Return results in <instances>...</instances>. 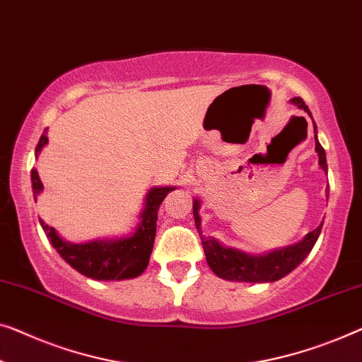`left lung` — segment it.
I'll return each instance as SVG.
<instances>
[{
    "label": "left lung",
    "instance_id": "obj_1",
    "mask_svg": "<svg viewBox=\"0 0 362 362\" xmlns=\"http://www.w3.org/2000/svg\"><path fill=\"white\" fill-rule=\"evenodd\" d=\"M291 101L294 103L297 107L303 109V111L312 117V114L308 111V107L305 106V103H303L302 98H292ZM313 125H315V122H313ZM313 132H315V150L318 153V165L322 166L323 171H327L328 170L327 156H325L323 146L317 139V127H313ZM327 197H328V189H327ZM199 207H201V202H199V199H194V204H192L194 222H196L199 237L202 240L207 264L211 266V269L216 272L218 277H222V279H227V281L274 282L277 279H281V277L289 274L292 269H296L297 266L307 258V255L310 253L313 245H315V242L318 240V235H320L322 225H323L320 223L315 230H312L310 233H307L302 242L286 246V248H281V250H274L268 255L255 256V255L243 253V251L240 250L227 248V246L220 245L214 237H202Z\"/></svg>",
    "mask_w": 362,
    "mask_h": 362
}]
</instances>
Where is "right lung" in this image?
Listing matches in <instances>:
<instances>
[{
    "instance_id": "obj_1",
    "label": "right lung",
    "mask_w": 362,
    "mask_h": 362,
    "mask_svg": "<svg viewBox=\"0 0 362 362\" xmlns=\"http://www.w3.org/2000/svg\"><path fill=\"white\" fill-rule=\"evenodd\" d=\"M44 132L45 134H42L39 144L35 146V156L49 142L47 129ZM30 180H33L34 199H37L44 189L37 170L30 173ZM173 189L175 187H153L148 191L145 199V209L140 214L139 227L135 233L127 238L94 240V242L76 245L65 242L57 233V230L49 227L44 220H40V225L52 246L59 251V255L73 269L98 281L130 279V277L142 274L148 266L151 250H153L160 204L163 202L166 194Z\"/></svg>"
}]
</instances>
